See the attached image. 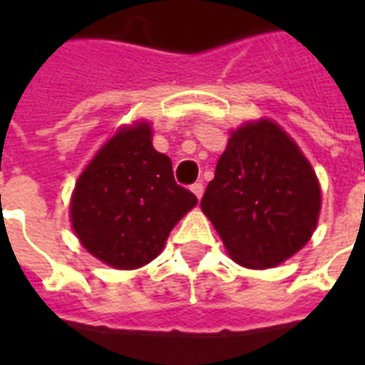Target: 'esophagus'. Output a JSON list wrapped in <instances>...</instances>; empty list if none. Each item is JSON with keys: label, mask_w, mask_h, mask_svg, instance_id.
<instances>
[{"label": "esophagus", "mask_w": 365, "mask_h": 365, "mask_svg": "<svg viewBox=\"0 0 365 365\" xmlns=\"http://www.w3.org/2000/svg\"><path fill=\"white\" fill-rule=\"evenodd\" d=\"M191 191H193V195H195V197L197 199H201L203 197V183H193V185H191Z\"/></svg>", "instance_id": "1"}]
</instances>
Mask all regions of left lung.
Masks as SVG:
<instances>
[{
	"mask_svg": "<svg viewBox=\"0 0 365 365\" xmlns=\"http://www.w3.org/2000/svg\"><path fill=\"white\" fill-rule=\"evenodd\" d=\"M321 199L319 178L299 144L262 117L230 130L201 211L232 260L268 269L311 240Z\"/></svg>",
	"mask_w": 365,
	"mask_h": 365,
	"instance_id": "1",
	"label": "left lung"
}]
</instances>
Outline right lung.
I'll list each match as a JSON object with an SVG mask.
<instances>
[{
  "mask_svg": "<svg viewBox=\"0 0 365 365\" xmlns=\"http://www.w3.org/2000/svg\"><path fill=\"white\" fill-rule=\"evenodd\" d=\"M150 120L113 133L76 180L70 222L80 245L115 269H138L158 256L197 197L178 185L172 160L152 146Z\"/></svg>",
  "mask_w": 365,
  "mask_h": 365,
  "instance_id": "1",
  "label": "right lung"
}]
</instances>
